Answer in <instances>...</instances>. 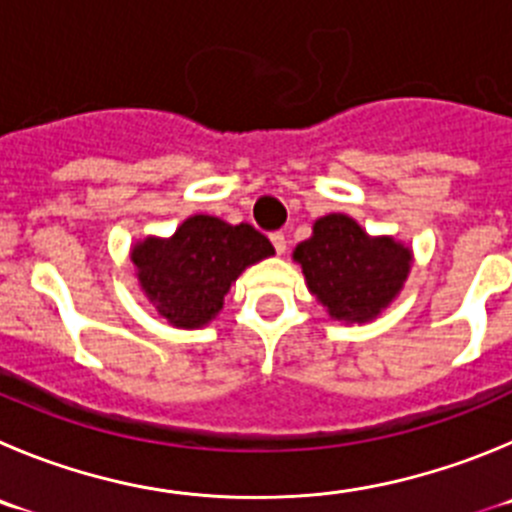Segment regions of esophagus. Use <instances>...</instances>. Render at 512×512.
<instances>
[{"instance_id":"1","label":"esophagus","mask_w":512,"mask_h":512,"mask_svg":"<svg viewBox=\"0 0 512 512\" xmlns=\"http://www.w3.org/2000/svg\"><path fill=\"white\" fill-rule=\"evenodd\" d=\"M270 242H272V247H275V252H278V255H285V250H288V240H285L283 232H272Z\"/></svg>"}]
</instances>
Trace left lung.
Here are the masks:
<instances>
[{
	"label": "left lung",
	"mask_w": 512,
	"mask_h": 512,
	"mask_svg": "<svg viewBox=\"0 0 512 512\" xmlns=\"http://www.w3.org/2000/svg\"><path fill=\"white\" fill-rule=\"evenodd\" d=\"M310 295L333 321L371 323L407 283L414 252L391 234H369L341 212L315 219L313 234L293 250Z\"/></svg>",
	"instance_id": "obj_1"
}]
</instances>
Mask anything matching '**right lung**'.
Returning a JSON list of instances; mask_svg holds the SVG:
<instances>
[{
    "mask_svg": "<svg viewBox=\"0 0 512 512\" xmlns=\"http://www.w3.org/2000/svg\"><path fill=\"white\" fill-rule=\"evenodd\" d=\"M275 255L252 224L191 214L171 237L133 242L131 262L148 303L174 328H204L224 308V295L255 262Z\"/></svg>",
    "mask_w": 512,
    "mask_h": 512,
    "instance_id": "right-lung-1",
    "label": "right lung"
}]
</instances>
